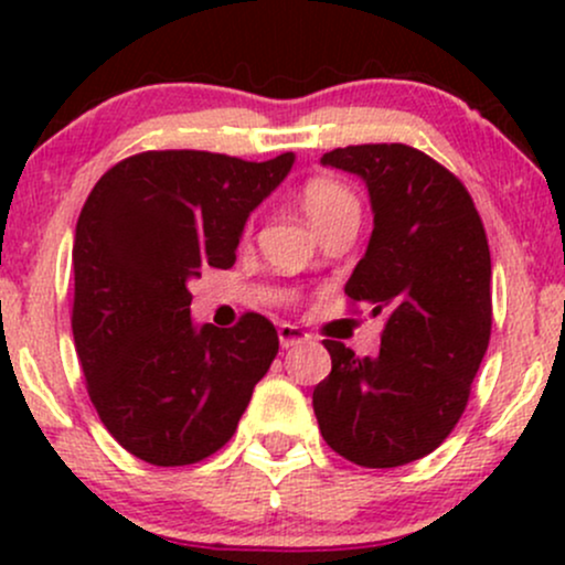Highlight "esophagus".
Segmentation results:
<instances>
[{"label": "esophagus", "mask_w": 565, "mask_h": 565, "mask_svg": "<svg viewBox=\"0 0 565 565\" xmlns=\"http://www.w3.org/2000/svg\"><path fill=\"white\" fill-rule=\"evenodd\" d=\"M310 334L302 332L300 327H291V323H281L278 327V342H281V348H295V345H302V342H308Z\"/></svg>", "instance_id": "34e87169"}]
</instances>
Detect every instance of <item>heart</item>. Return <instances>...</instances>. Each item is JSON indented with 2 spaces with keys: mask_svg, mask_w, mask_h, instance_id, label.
<instances>
[{
  "mask_svg": "<svg viewBox=\"0 0 565 565\" xmlns=\"http://www.w3.org/2000/svg\"><path fill=\"white\" fill-rule=\"evenodd\" d=\"M300 204L310 223L321 233L329 231L337 223L361 220V201L355 191L334 178H313L302 185Z\"/></svg>",
  "mask_w": 565,
  "mask_h": 565,
  "instance_id": "obj_1",
  "label": "heart"
}]
</instances>
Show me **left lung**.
Returning <instances> with one entry per match:
<instances>
[{
    "label": "left lung",
    "mask_w": 565,
    "mask_h": 565,
    "mask_svg": "<svg viewBox=\"0 0 565 565\" xmlns=\"http://www.w3.org/2000/svg\"><path fill=\"white\" fill-rule=\"evenodd\" d=\"M321 161L366 180L374 231L345 295L385 329L374 359L323 340L332 372L313 412L340 457L398 468L438 449L468 406L491 337L489 238L462 180L417 148L366 142Z\"/></svg>",
    "instance_id": "8db88e82"
}]
</instances>
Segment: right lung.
Wrapping results in <instances>:
<instances>
[{
  "label": "right lung",
  "mask_w": 565,
  "mask_h": 565,
  "mask_svg": "<svg viewBox=\"0 0 565 565\" xmlns=\"http://www.w3.org/2000/svg\"><path fill=\"white\" fill-rule=\"evenodd\" d=\"M295 153L244 161L142 151L97 180L74 238L71 329L89 401L129 454L159 468L228 444L278 353L276 327L191 323L188 281L231 268L246 217L287 178Z\"/></svg>",
  "instance_id": "obj_1"
}]
</instances>
